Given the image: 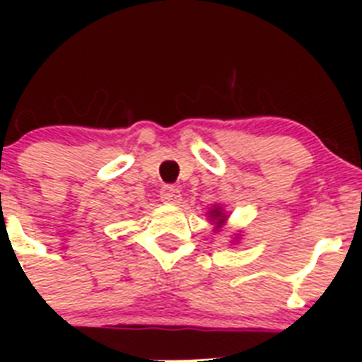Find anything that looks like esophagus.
<instances>
[{"label": "esophagus", "instance_id": "1", "mask_svg": "<svg viewBox=\"0 0 362 362\" xmlns=\"http://www.w3.org/2000/svg\"><path fill=\"white\" fill-rule=\"evenodd\" d=\"M159 197H161L163 203H179L181 194H179L177 188L172 187V185H163L161 190H159Z\"/></svg>", "mask_w": 362, "mask_h": 362}]
</instances>
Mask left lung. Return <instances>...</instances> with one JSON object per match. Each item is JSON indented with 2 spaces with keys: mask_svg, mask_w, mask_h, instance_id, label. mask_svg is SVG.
<instances>
[{
  "mask_svg": "<svg viewBox=\"0 0 362 362\" xmlns=\"http://www.w3.org/2000/svg\"><path fill=\"white\" fill-rule=\"evenodd\" d=\"M214 214H216V216H217V217H219V216H221V214H219V212H217V210H214ZM221 221H223V219H221Z\"/></svg>",
  "mask_w": 362,
  "mask_h": 362,
  "instance_id": "1",
  "label": "left lung"
}]
</instances>
